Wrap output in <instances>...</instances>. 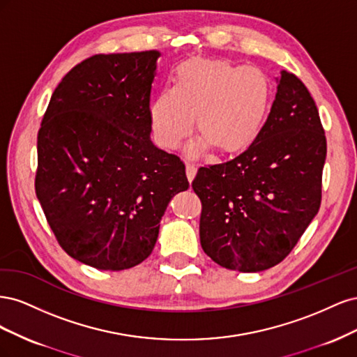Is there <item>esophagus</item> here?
Listing matches in <instances>:
<instances>
[{"instance_id":"34e87169","label":"esophagus","mask_w":357,"mask_h":357,"mask_svg":"<svg viewBox=\"0 0 357 357\" xmlns=\"http://www.w3.org/2000/svg\"><path fill=\"white\" fill-rule=\"evenodd\" d=\"M195 174H197V167H195V164H192V162H188V164H186V176H188V180L192 181L193 177H195Z\"/></svg>"}]
</instances>
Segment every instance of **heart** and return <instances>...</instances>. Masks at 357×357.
<instances>
[{"label":"heart","instance_id":"obj_1","mask_svg":"<svg viewBox=\"0 0 357 357\" xmlns=\"http://www.w3.org/2000/svg\"><path fill=\"white\" fill-rule=\"evenodd\" d=\"M271 96V80L261 68L189 59L177 67L171 88L162 89L150 104V125L160 147L176 149L190 134L197 116L202 138L192 153L208 144L220 153H235L261 132Z\"/></svg>","mask_w":357,"mask_h":357}]
</instances>
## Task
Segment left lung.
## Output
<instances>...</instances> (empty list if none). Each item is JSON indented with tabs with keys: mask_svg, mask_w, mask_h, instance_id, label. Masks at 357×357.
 <instances>
[{
	"mask_svg": "<svg viewBox=\"0 0 357 357\" xmlns=\"http://www.w3.org/2000/svg\"><path fill=\"white\" fill-rule=\"evenodd\" d=\"M326 137L314 100L282 71L271 112L255 142L223 164L201 167L199 238L215 264L265 271L294 250L321 202Z\"/></svg>",
	"mask_w": 357,
	"mask_h": 357,
	"instance_id": "obj_1",
	"label": "left lung"
}]
</instances>
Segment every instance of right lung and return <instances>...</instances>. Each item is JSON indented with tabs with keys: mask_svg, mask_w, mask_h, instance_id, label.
Segmentation results:
<instances>
[{
	"mask_svg": "<svg viewBox=\"0 0 357 357\" xmlns=\"http://www.w3.org/2000/svg\"><path fill=\"white\" fill-rule=\"evenodd\" d=\"M159 56L146 50L82 61L43 116L37 198L59 245L96 269L122 271L147 259L168 202L189 188L183 160L150 139Z\"/></svg>",
	"mask_w": 357,
	"mask_h": 357,
	"instance_id": "right-lung-1",
	"label": "right lung"
}]
</instances>
